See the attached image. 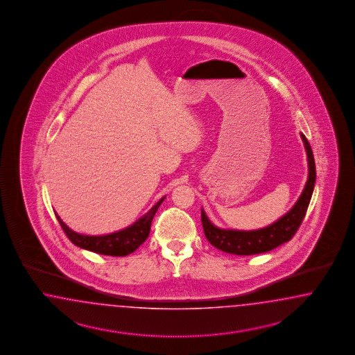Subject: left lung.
Listing matches in <instances>:
<instances>
[{
	"instance_id": "1",
	"label": "left lung",
	"mask_w": 355,
	"mask_h": 355,
	"mask_svg": "<svg viewBox=\"0 0 355 355\" xmlns=\"http://www.w3.org/2000/svg\"><path fill=\"white\" fill-rule=\"evenodd\" d=\"M301 138L307 153L309 178L300 199L293 205L291 211L266 227L257 230H236L221 229L214 225L202 209V224L205 234L212 246L233 255H255L281 246L294 236L306 216L316 180V168L311 146L302 132Z\"/></svg>"
}]
</instances>
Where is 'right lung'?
Returning <instances> with one entry per match:
<instances>
[{"instance_id":"obj_1","label":"right lung","mask_w":355,"mask_h":355,"mask_svg":"<svg viewBox=\"0 0 355 355\" xmlns=\"http://www.w3.org/2000/svg\"><path fill=\"white\" fill-rule=\"evenodd\" d=\"M164 199H165V196H162V199L153 205L146 215L141 216L139 220L135 221L132 225L128 226L126 229H122L116 233L105 234V236L79 234L66 225L60 216H57L60 225L64 229V234L78 248H85V250L101 254V255L126 257L139 248L140 245L150 236L152 218L157 212Z\"/></svg>"}]
</instances>
